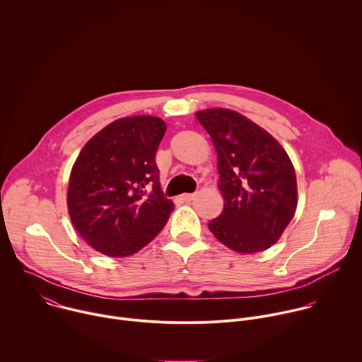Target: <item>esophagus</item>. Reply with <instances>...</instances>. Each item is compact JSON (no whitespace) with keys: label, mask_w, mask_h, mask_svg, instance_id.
Instances as JSON below:
<instances>
[{"label":"esophagus","mask_w":362,"mask_h":362,"mask_svg":"<svg viewBox=\"0 0 362 362\" xmlns=\"http://www.w3.org/2000/svg\"><path fill=\"white\" fill-rule=\"evenodd\" d=\"M193 197H194V194H192V193H185V194L180 196V199H182L183 202H186V203H189L190 200H193Z\"/></svg>","instance_id":"1"}]
</instances>
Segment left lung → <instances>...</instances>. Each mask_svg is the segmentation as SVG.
Wrapping results in <instances>:
<instances>
[{"label":"left lung","instance_id":"left-lung-1","mask_svg":"<svg viewBox=\"0 0 362 362\" xmlns=\"http://www.w3.org/2000/svg\"><path fill=\"white\" fill-rule=\"evenodd\" d=\"M218 153L222 214L209 229L238 253L269 249L292 221L298 204L293 165L265 129L229 109L196 112Z\"/></svg>","mask_w":362,"mask_h":362}]
</instances>
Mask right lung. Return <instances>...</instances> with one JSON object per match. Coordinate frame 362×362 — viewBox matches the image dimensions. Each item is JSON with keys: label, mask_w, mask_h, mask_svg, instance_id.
<instances>
[{"label": "right lung", "mask_w": 362, "mask_h": 362, "mask_svg": "<svg viewBox=\"0 0 362 362\" xmlns=\"http://www.w3.org/2000/svg\"><path fill=\"white\" fill-rule=\"evenodd\" d=\"M166 129L160 117H122L81 148L70 173L67 208L94 250L130 256L166 225L175 204L163 196L154 160Z\"/></svg>", "instance_id": "1"}]
</instances>
